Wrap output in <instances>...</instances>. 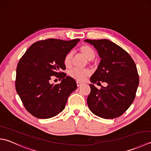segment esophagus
<instances>
[{
	"instance_id": "esophagus-1",
	"label": "esophagus",
	"mask_w": 151,
	"mask_h": 151,
	"mask_svg": "<svg viewBox=\"0 0 151 151\" xmlns=\"http://www.w3.org/2000/svg\"><path fill=\"white\" fill-rule=\"evenodd\" d=\"M76 84H77V86L79 87V86H81L82 84V82H79V81H76Z\"/></svg>"
}]
</instances>
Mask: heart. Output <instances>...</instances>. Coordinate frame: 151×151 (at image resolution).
<instances>
[{"mask_svg":"<svg viewBox=\"0 0 151 151\" xmlns=\"http://www.w3.org/2000/svg\"><path fill=\"white\" fill-rule=\"evenodd\" d=\"M79 52L81 53L82 55L87 59L88 60H92L95 58L96 52L93 48H91L90 46L88 45H83L81 46L78 49ZM73 60V54L71 52H68L65 55L63 63L65 66L67 68H70L72 65ZM91 72L90 70L87 69H81L77 68H74L71 69L69 73V75L70 77L75 79L77 81H84L88 76H90Z\"/></svg>","mask_w":151,"mask_h":151,"instance_id":"heart-1","label":"heart"}]
</instances>
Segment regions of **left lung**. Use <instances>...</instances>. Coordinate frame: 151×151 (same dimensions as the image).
Instances as JSON below:
<instances>
[{
	"label": "left lung",
	"mask_w": 151,
	"mask_h": 151,
	"mask_svg": "<svg viewBox=\"0 0 151 151\" xmlns=\"http://www.w3.org/2000/svg\"><path fill=\"white\" fill-rule=\"evenodd\" d=\"M84 42L93 45L101 61L91 76V91L88 97V107L96 116L113 119L121 116L134 101L139 85L137 67L131 56L119 45L107 39ZM99 81L108 83L98 90L93 85Z\"/></svg>",
	"instance_id": "obj_1"
}]
</instances>
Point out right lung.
I'll return each mask as SVG.
<instances>
[{"mask_svg":"<svg viewBox=\"0 0 151 151\" xmlns=\"http://www.w3.org/2000/svg\"><path fill=\"white\" fill-rule=\"evenodd\" d=\"M80 39H50L32 44L20 59L16 69V90L26 110L41 119L54 117L63 110L68 97L77 86L60 70L65 69L64 57ZM54 77L62 81L50 83Z\"/></svg>","mask_w":151,"mask_h":151,"instance_id":"right-lung-1","label":"right lung"}]
</instances>
